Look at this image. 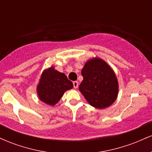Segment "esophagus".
<instances>
[{
  "instance_id": "esophagus-1",
  "label": "esophagus",
  "mask_w": 152,
  "mask_h": 152,
  "mask_svg": "<svg viewBox=\"0 0 152 152\" xmlns=\"http://www.w3.org/2000/svg\"><path fill=\"white\" fill-rule=\"evenodd\" d=\"M73 85H74V87L75 88H78V83L77 81H74L73 82Z\"/></svg>"
}]
</instances>
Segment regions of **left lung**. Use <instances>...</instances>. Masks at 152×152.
<instances>
[{"mask_svg":"<svg viewBox=\"0 0 152 152\" xmlns=\"http://www.w3.org/2000/svg\"><path fill=\"white\" fill-rule=\"evenodd\" d=\"M83 79L79 91L94 107L104 109L117 98L118 84L114 71L102 59L88 61L81 70Z\"/></svg>","mask_w":152,"mask_h":152,"instance_id":"left-lung-1","label":"left lung"}]
</instances>
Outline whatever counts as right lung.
I'll use <instances>...</instances> for the list:
<instances>
[{"mask_svg": "<svg viewBox=\"0 0 152 152\" xmlns=\"http://www.w3.org/2000/svg\"><path fill=\"white\" fill-rule=\"evenodd\" d=\"M73 86V83L65 74L50 67L43 71L37 86V93L40 100L48 105L54 106L64 92Z\"/></svg>", "mask_w": 152, "mask_h": 152, "instance_id": "obj_1", "label": "right lung"}]
</instances>
